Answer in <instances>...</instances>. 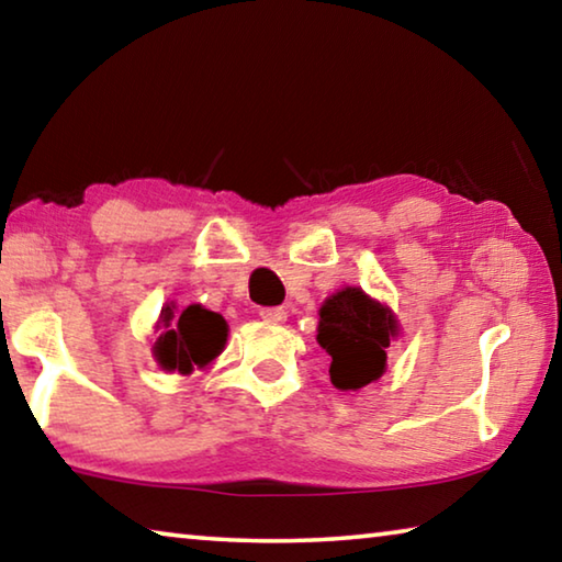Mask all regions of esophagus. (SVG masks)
<instances>
[{"mask_svg": "<svg viewBox=\"0 0 562 562\" xmlns=\"http://www.w3.org/2000/svg\"><path fill=\"white\" fill-rule=\"evenodd\" d=\"M260 317L265 322H284V319H288V312H284L282 307H262Z\"/></svg>", "mask_w": 562, "mask_h": 562, "instance_id": "1", "label": "esophagus"}]
</instances>
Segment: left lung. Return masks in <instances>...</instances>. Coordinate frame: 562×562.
<instances>
[{
    "instance_id": "1",
    "label": "left lung",
    "mask_w": 562,
    "mask_h": 562,
    "mask_svg": "<svg viewBox=\"0 0 562 562\" xmlns=\"http://www.w3.org/2000/svg\"><path fill=\"white\" fill-rule=\"evenodd\" d=\"M398 319L361 288H341L322 302L317 341L331 357L329 379L339 392H359L386 372V347Z\"/></svg>"
}]
</instances>
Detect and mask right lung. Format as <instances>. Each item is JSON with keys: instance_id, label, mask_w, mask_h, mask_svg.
Listing matches in <instances>:
<instances>
[{"instance_id": "1", "label": "right lung", "mask_w": 562, "mask_h": 562, "mask_svg": "<svg viewBox=\"0 0 562 562\" xmlns=\"http://www.w3.org/2000/svg\"><path fill=\"white\" fill-rule=\"evenodd\" d=\"M160 331L154 345L156 364L168 374H193L207 369L221 357L227 341V322L203 304H188L186 310L176 302H166L156 322Z\"/></svg>"}]
</instances>
